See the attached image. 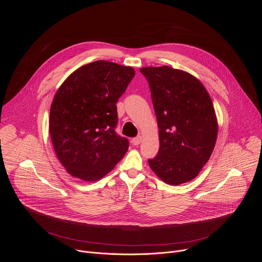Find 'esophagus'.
Here are the masks:
<instances>
[{
  "mask_svg": "<svg viewBox=\"0 0 262 262\" xmlns=\"http://www.w3.org/2000/svg\"><path fill=\"white\" fill-rule=\"evenodd\" d=\"M142 137L141 136H139V137H136V138H134L133 140H132V143H133V145H139L141 142H142Z\"/></svg>",
  "mask_w": 262,
  "mask_h": 262,
  "instance_id": "1",
  "label": "esophagus"
}]
</instances>
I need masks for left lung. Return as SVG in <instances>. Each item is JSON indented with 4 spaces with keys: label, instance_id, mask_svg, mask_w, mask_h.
I'll list each match as a JSON object with an SVG mask.
<instances>
[{
    "label": "left lung",
    "instance_id": "8db88e82",
    "mask_svg": "<svg viewBox=\"0 0 262 262\" xmlns=\"http://www.w3.org/2000/svg\"><path fill=\"white\" fill-rule=\"evenodd\" d=\"M151 91L159 126L160 149L148 160L164 182L179 185L198 176L208 162L217 137L211 98L193 74L170 66L143 67Z\"/></svg>",
    "mask_w": 262,
    "mask_h": 262
}]
</instances>
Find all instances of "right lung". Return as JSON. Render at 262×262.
Listing matches in <instances>:
<instances>
[{
	"label": "right lung",
	"mask_w": 262,
	"mask_h": 262,
	"mask_svg": "<svg viewBox=\"0 0 262 262\" xmlns=\"http://www.w3.org/2000/svg\"><path fill=\"white\" fill-rule=\"evenodd\" d=\"M135 69L104 60L74 70L57 90L49 132L54 150L67 173L97 181L110 173L128 149L117 136V100Z\"/></svg>",
	"instance_id": "obj_1"
}]
</instances>
